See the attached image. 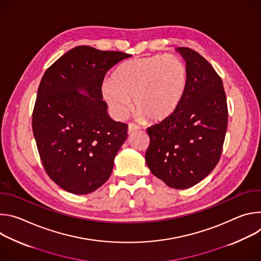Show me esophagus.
<instances>
[{
	"label": "esophagus",
	"instance_id": "1",
	"mask_svg": "<svg viewBox=\"0 0 261 261\" xmlns=\"http://www.w3.org/2000/svg\"><path fill=\"white\" fill-rule=\"evenodd\" d=\"M138 129H139V127H138L137 125L133 124V123H130V124L128 125V133H129V134L133 133L134 131H137Z\"/></svg>",
	"mask_w": 261,
	"mask_h": 261
}]
</instances>
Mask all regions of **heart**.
<instances>
[{"mask_svg":"<svg viewBox=\"0 0 261 261\" xmlns=\"http://www.w3.org/2000/svg\"><path fill=\"white\" fill-rule=\"evenodd\" d=\"M188 81V68L177 56L146 57L121 64L103 83L102 95L117 118L126 116L133 99L139 118L160 122L178 107Z\"/></svg>","mask_w":261,"mask_h":261,"instance_id":"heart-1","label":"heart"}]
</instances>
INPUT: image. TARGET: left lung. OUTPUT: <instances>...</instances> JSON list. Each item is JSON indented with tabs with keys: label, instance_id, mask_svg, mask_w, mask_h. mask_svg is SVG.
<instances>
[{
	"label": "left lung",
	"instance_id": "8db88e82",
	"mask_svg": "<svg viewBox=\"0 0 261 261\" xmlns=\"http://www.w3.org/2000/svg\"><path fill=\"white\" fill-rule=\"evenodd\" d=\"M176 50L188 68L187 90L170 117L146 129L150 145L145 162L170 188L187 189L207 176L218 164L228 109L222 80L212 65L191 48Z\"/></svg>",
	"mask_w": 261,
	"mask_h": 261
}]
</instances>
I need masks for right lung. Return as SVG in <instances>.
<instances>
[{
  "mask_svg": "<svg viewBox=\"0 0 261 261\" xmlns=\"http://www.w3.org/2000/svg\"><path fill=\"white\" fill-rule=\"evenodd\" d=\"M129 57L76 46L41 80L32 117L34 137L46 173L70 193L84 195L101 187L128 136V125L107 115L101 87L106 72Z\"/></svg>",
  "mask_w": 261,
  "mask_h": 261,
  "instance_id": "right-lung-1",
  "label": "right lung"
}]
</instances>
